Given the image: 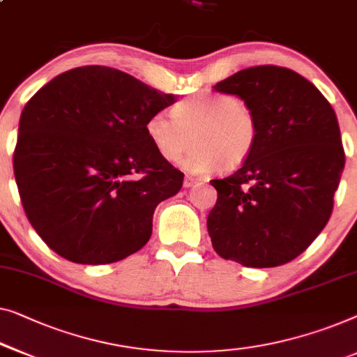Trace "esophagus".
I'll use <instances>...</instances> for the list:
<instances>
[{"mask_svg": "<svg viewBox=\"0 0 357 357\" xmlns=\"http://www.w3.org/2000/svg\"><path fill=\"white\" fill-rule=\"evenodd\" d=\"M199 182H201L199 178L191 177V175H187V177H185V180H183V187L185 188H191V187H195V185H198Z\"/></svg>", "mask_w": 357, "mask_h": 357, "instance_id": "1", "label": "esophagus"}]
</instances>
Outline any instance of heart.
Listing matches in <instances>:
<instances>
[{
	"label": "heart",
	"instance_id": "heart-1",
	"mask_svg": "<svg viewBox=\"0 0 357 357\" xmlns=\"http://www.w3.org/2000/svg\"><path fill=\"white\" fill-rule=\"evenodd\" d=\"M149 143L164 161L175 162L191 148L183 167L193 174L240 167L255 151L259 122L235 95H198L180 101L172 114L156 111L144 122Z\"/></svg>",
	"mask_w": 357,
	"mask_h": 357
}]
</instances>
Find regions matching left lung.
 <instances>
[{"instance_id": "left-lung-1", "label": "left lung", "mask_w": 357, "mask_h": 357, "mask_svg": "<svg viewBox=\"0 0 357 357\" xmlns=\"http://www.w3.org/2000/svg\"><path fill=\"white\" fill-rule=\"evenodd\" d=\"M255 111V151L229 177L211 180L217 203L208 231L217 255L245 267L298 257L332 215L344 169L333 107L311 82L278 66H256L214 85Z\"/></svg>"}]
</instances>
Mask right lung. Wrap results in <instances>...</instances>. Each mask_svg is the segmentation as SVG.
<instances>
[{"instance_id":"obj_1","label":"right lung","mask_w":357,"mask_h":357,"mask_svg":"<svg viewBox=\"0 0 357 357\" xmlns=\"http://www.w3.org/2000/svg\"><path fill=\"white\" fill-rule=\"evenodd\" d=\"M177 101L126 72L84 66L25 105L14 177L27 219L77 264H111L146 245L153 214L183 174L149 143L144 122Z\"/></svg>"}]
</instances>
